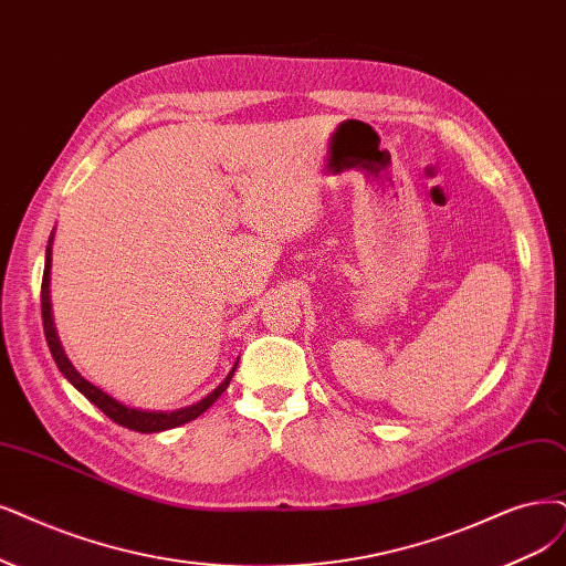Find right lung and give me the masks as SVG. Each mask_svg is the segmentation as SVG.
<instances>
[{"mask_svg": "<svg viewBox=\"0 0 566 566\" xmlns=\"http://www.w3.org/2000/svg\"><path fill=\"white\" fill-rule=\"evenodd\" d=\"M51 242H53V233L49 238V247H46V265H44V277H41V322H44V333H46V343L49 349L53 354V359L57 364V368L62 370V375L83 394L91 403H95L104 415L109 417L112 422L125 427V429H133L139 433H156V431H165V429H175L181 427L186 422L196 420L200 417L209 406H212L219 396L228 389L230 378H233L235 368L226 375V380L212 391L207 394L202 401H198L196 406H188L175 412H146V410H135L118 403L116 399H112L109 394H104L102 389H97L95 385H91L86 378H81V375L74 370V366L70 364V359L65 357V352L60 347V340L55 336V326H53V317H51V298H49V275H51ZM238 366V364H235Z\"/></svg>", "mask_w": 566, "mask_h": 566, "instance_id": "1", "label": "right lung"}]
</instances>
